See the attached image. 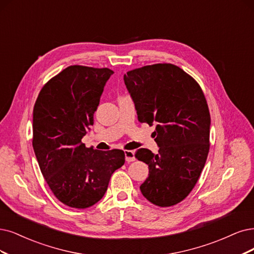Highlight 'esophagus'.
<instances>
[{
    "instance_id": "1",
    "label": "esophagus",
    "mask_w": 254,
    "mask_h": 254,
    "mask_svg": "<svg viewBox=\"0 0 254 254\" xmlns=\"http://www.w3.org/2000/svg\"><path fill=\"white\" fill-rule=\"evenodd\" d=\"M125 156H126V161L127 162H133L135 161V154H134V151H129V149H127V151H125Z\"/></svg>"
}]
</instances>
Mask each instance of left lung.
Listing matches in <instances>:
<instances>
[{
    "instance_id": "obj_1",
    "label": "left lung",
    "mask_w": 254,
    "mask_h": 254,
    "mask_svg": "<svg viewBox=\"0 0 254 254\" xmlns=\"http://www.w3.org/2000/svg\"><path fill=\"white\" fill-rule=\"evenodd\" d=\"M140 122L152 126L157 154L139 148L135 157L148 165L140 186L145 198L170 207L190 193L209 152L210 114L204 93L190 74L173 64H155L124 76Z\"/></svg>"
}]
</instances>
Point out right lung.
I'll list each match as a JSON object with an SVG mask.
<instances>
[{"instance_id": "obj_1", "label": "right lung", "mask_w": 254, "mask_h": 254, "mask_svg": "<svg viewBox=\"0 0 254 254\" xmlns=\"http://www.w3.org/2000/svg\"><path fill=\"white\" fill-rule=\"evenodd\" d=\"M113 73L70 65L45 83L33 108L32 145L41 172L53 194L72 208L97 203L126 161L121 149L97 151L81 142Z\"/></svg>"}]
</instances>
